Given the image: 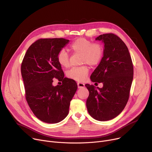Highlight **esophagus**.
<instances>
[{"label": "esophagus", "mask_w": 152, "mask_h": 152, "mask_svg": "<svg viewBox=\"0 0 152 152\" xmlns=\"http://www.w3.org/2000/svg\"><path fill=\"white\" fill-rule=\"evenodd\" d=\"M77 85H78V88H84L85 87V84H83L82 83H77Z\"/></svg>", "instance_id": "1"}]
</instances>
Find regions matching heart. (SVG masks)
<instances>
[{"label": "heart", "mask_w": 152, "mask_h": 152, "mask_svg": "<svg viewBox=\"0 0 152 152\" xmlns=\"http://www.w3.org/2000/svg\"><path fill=\"white\" fill-rule=\"evenodd\" d=\"M70 49L74 53H81L82 63H88L91 66L98 64L103 57V48L99 43L92 42L85 38L75 40L71 45ZM57 61L60 66L67 67L69 65V56L64 49L61 50L57 55ZM89 72L88 67L83 65L74 67L67 72V77L78 81L86 79Z\"/></svg>", "instance_id": "obj_1"}]
</instances>
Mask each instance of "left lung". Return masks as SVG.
Returning <instances> with one entry per match:
<instances>
[{
    "instance_id": "obj_1",
    "label": "left lung",
    "mask_w": 152,
    "mask_h": 152,
    "mask_svg": "<svg viewBox=\"0 0 152 152\" xmlns=\"http://www.w3.org/2000/svg\"><path fill=\"white\" fill-rule=\"evenodd\" d=\"M95 40L104 44L103 57L91 75L92 82L102 83V88L85 85L89 92L86 107L98 121L113 119L124 109L133 81V66L129 49L113 34L100 35Z\"/></svg>"
}]
</instances>
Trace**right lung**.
Listing matches in <instances>:
<instances>
[{
	"label": "right lung",
	"mask_w": 152,
	"mask_h": 152,
	"mask_svg": "<svg viewBox=\"0 0 152 152\" xmlns=\"http://www.w3.org/2000/svg\"><path fill=\"white\" fill-rule=\"evenodd\" d=\"M63 38L41 39L28 49L21 65L27 103L36 116L50 124L61 121L68 115L77 85L64 77L57 55L69 43ZM62 81L54 87L53 79Z\"/></svg>",
	"instance_id": "add662e5"
}]
</instances>
